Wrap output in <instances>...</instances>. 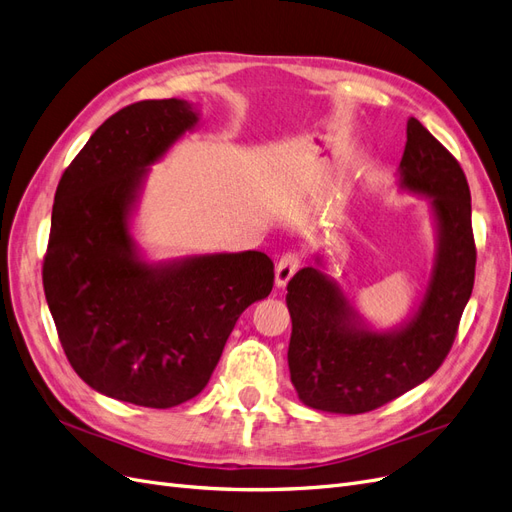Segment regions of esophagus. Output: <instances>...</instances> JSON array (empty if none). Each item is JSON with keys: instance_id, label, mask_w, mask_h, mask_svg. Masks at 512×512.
I'll use <instances>...</instances> for the list:
<instances>
[{"instance_id": "34e87169", "label": "esophagus", "mask_w": 512, "mask_h": 512, "mask_svg": "<svg viewBox=\"0 0 512 512\" xmlns=\"http://www.w3.org/2000/svg\"><path fill=\"white\" fill-rule=\"evenodd\" d=\"M299 256L297 254H286L280 258L275 267V286L286 288V284L292 280V275L299 271Z\"/></svg>"}]
</instances>
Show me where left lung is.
I'll return each instance as SVG.
<instances>
[{
    "label": "left lung",
    "instance_id": "obj_1",
    "mask_svg": "<svg viewBox=\"0 0 512 512\" xmlns=\"http://www.w3.org/2000/svg\"><path fill=\"white\" fill-rule=\"evenodd\" d=\"M397 168L401 192L427 198L436 256L425 292L408 318L376 329L350 299L329 260L316 254L288 282L292 320L290 380L305 406L331 414H363L425 382L446 359L466 309L476 267L470 188L457 160L421 121L410 117Z\"/></svg>",
    "mask_w": 512,
    "mask_h": 512
}]
</instances>
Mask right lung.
I'll return each instance as SVG.
<instances>
[{"label": "right lung", "mask_w": 512, "mask_h": 512, "mask_svg": "<svg viewBox=\"0 0 512 512\" xmlns=\"http://www.w3.org/2000/svg\"><path fill=\"white\" fill-rule=\"evenodd\" d=\"M198 121V106L177 98L121 108L55 192L42 284L59 342L91 389L134 406L196 397L239 316L273 288L262 252L149 260L134 239L149 168Z\"/></svg>", "instance_id": "add662e5"}]
</instances>
